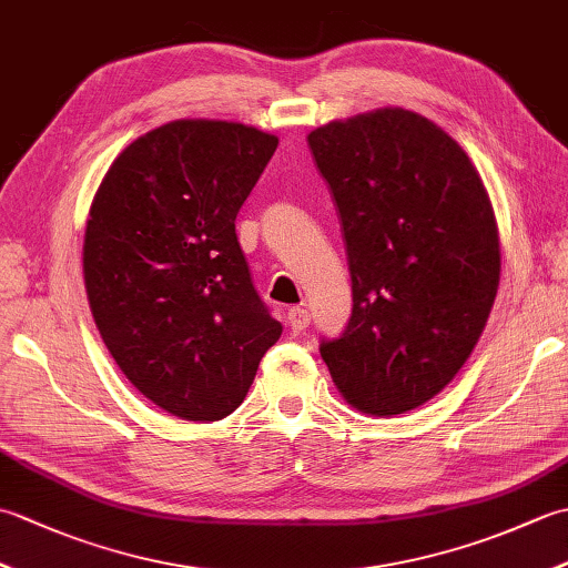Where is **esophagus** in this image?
<instances>
[{
    "mask_svg": "<svg viewBox=\"0 0 568 568\" xmlns=\"http://www.w3.org/2000/svg\"><path fill=\"white\" fill-rule=\"evenodd\" d=\"M287 327H291L293 332H305L310 327V312L305 307H291L287 310Z\"/></svg>",
    "mask_w": 568,
    "mask_h": 568,
    "instance_id": "1",
    "label": "esophagus"
}]
</instances>
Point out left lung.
<instances>
[{
  "instance_id": "obj_1",
  "label": "left lung",
  "mask_w": 568,
  "mask_h": 568,
  "mask_svg": "<svg viewBox=\"0 0 568 568\" xmlns=\"http://www.w3.org/2000/svg\"><path fill=\"white\" fill-rule=\"evenodd\" d=\"M339 207L354 310L320 354L344 400L403 415L442 393L486 329L500 283L488 190L466 151L385 106L310 131Z\"/></svg>"
}]
</instances>
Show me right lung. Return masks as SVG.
I'll use <instances>...</instances> for the list:
<instances>
[{
	"label": "right lung",
	"mask_w": 568,
	"mask_h": 568,
	"mask_svg": "<svg viewBox=\"0 0 568 568\" xmlns=\"http://www.w3.org/2000/svg\"><path fill=\"white\" fill-rule=\"evenodd\" d=\"M275 149L256 126L178 119L129 143L94 192L82 244L94 324L131 385L173 417L232 415L283 334L234 224Z\"/></svg>",
	"instance_id": "right-lung-1"
}]
</instances>
